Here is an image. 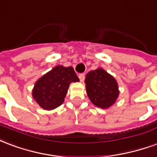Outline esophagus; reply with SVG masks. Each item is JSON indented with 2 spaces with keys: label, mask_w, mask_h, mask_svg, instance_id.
I'll return each instance as SVG.
<instances>
[{
  "label": "esophagus",
  "mask_w": 157,
  "mask_h": 157,
  "mask_svg": "<svg viewBox=\"0 0 157 157\" xmlns=\"http://www.w3.org/2000/svg\"><path fill=\"white\" fill-rule=\"evenodd\" d=\"M78 78H79V79L81 82H83V80H84V78H85V74H78Z\"/></svg>",
  "instance_id": "1"
}]
</instances>
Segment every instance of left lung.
Here are the masks:
<instances>
[{
	"label": "left lung",
	"mask_w": 157,
	"mask_h": 157,
	"mask_svg": "<svg viewBox=\"0 0 157 157\" xmlns=\"http://www.w3.org/2000/svg\"><path fill=\"white\" fill-rule=\"evenodd\" d=\"M85 84L87 94L91 102L99 108H109L115 102L119 95L115 79L102 68L89 72Z\"/></svg>",
	"instance_id": "obj_1"
}]
</instances>
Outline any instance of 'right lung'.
I'll use <instances>...</instances> for the list:
<instances>
[{"label":"right lung","mask_w":157,"mask_h":157,"mask_svg":"<svg viewBox=\"0 0 157 157\" xmlns=\"http://www.w3.org/2000/svg\"><path fill=\"white\" fill-rule=\"evenodd\" d=\"M78 81L73 67L57 66L36 81L33 98L44 109H53L63 104L71 82Z\"/></svg>","instance_id":"obj_1"}]
</instances>
